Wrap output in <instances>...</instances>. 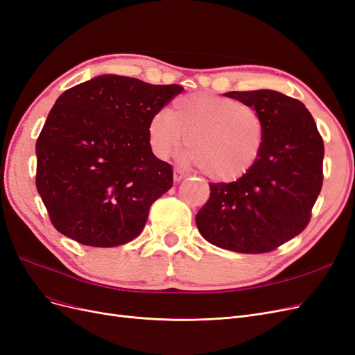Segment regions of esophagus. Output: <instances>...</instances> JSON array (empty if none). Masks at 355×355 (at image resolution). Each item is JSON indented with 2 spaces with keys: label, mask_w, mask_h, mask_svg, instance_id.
Returning a JSON list of instances; mask_svg holds the SVG:
<instances>
[{
  "label": "esophagus",
  "mask_w": 355,
  "mask_h": 355,
  "mask_svg": "<svg viewBox=\"0 0 355 355\" xmlns=\"http://www.w3.org/2000/svg\"><path fill=\"white\" fill-rule=\"evenodd\" d=\"M187 175H185V171L184 170H180V168H175V171H173V180L175 182H180L182 179H184Z\"/></svg>",
  "instance_id": "34e87169"
}]
</instances>
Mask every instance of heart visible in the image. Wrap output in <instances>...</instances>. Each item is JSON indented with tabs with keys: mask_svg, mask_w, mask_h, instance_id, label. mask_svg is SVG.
Listing matches in <instances>:
<instances>
[{
	"mask_svg": "<svg viewBox=\"0 0 355 355\" xmlns=\"http://www.w3.org/2000/svg\"><path fill=\"white\" fill-rule=\"evenodd\" d=\"M180 158L214 180L232 182L249 173L262 151L265 125L252 106L213 93L179 96L168 111L148 121V145L164 159L184 139Z\"/></svg>",
	"mask_w": 355,
	"mask_h": 355,
	"instance_id": "b5f03b06",
	"label": "heart"
}]
</instances>
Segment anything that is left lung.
<instances>
[{"mask_svg":"<svg viewBox=\"0 0 355 355\" xmlns=\"http://www.w3.org/2000/svg\"><path fill=\"white\" fill-rule=\"evenodd\" d=\"M261 115L265 139L249 173L209 184L197 213L200 234L239 253H266L302 232L323 185L324 144L302 102L274 90L230 92Z\"/></svg>","mask_w":355,"mask_h":355,"instance_id":"left-lung-1","label":"left lung"}]
</instances>
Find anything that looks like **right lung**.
I'll list each match as a JSON object with an SVG mask.
<instances>
[{"label": "right lung", "instance_id": "1", "mask_svg": "<svg viewBox=\"0 0 355 355\" xmlns=\"http://www.w3.org/2000/svg\"><path fill=\"white\" fill-rule=\"evenodd\" d=\"M182 90L106 73L59 96L37 141L35 184L60 234L115 247L142 232L173 185V168L148 145V121Z\"/></svg>", "mask_w": 355, "mask_h": 355}]
</instances>
